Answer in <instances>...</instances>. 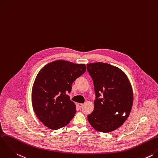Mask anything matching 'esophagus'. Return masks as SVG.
<instances>
[{"instance_id":"34e87169","label":"esophagus","mask_w":158,"mask_h":158,"mask_svg":"<svg viewBox=\"0 0 158 158\" xmlns=\"http://www.w3.org/2000/svg\"><path fill=\"white\" fill-rule=\"evenodd\" d=\"M83 104H81V103H78V106L80 108H81L83 106Z\"/></svg>"}]
</instances>
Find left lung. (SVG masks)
Returning a JSON list of instances; mask_svg holds the SVG:
<instances>
[{
	"label": "left lung",
	"instance_id": "obj_1",
	"mask_svg": "<svg viewBox=\"0 0 158 158\" xmlns=\"http://www.w3.org/2000/svg\"><path fill=\"white\" fill-rule=\"evenodd\" d=\"M86 65L96 94L94 110L88 115V120L99 132L113 131L131 113L133 104L131 83L123 70L109 64L95 62Z\"/></svg>",
	"mask_w": 158,
	"mask_h": 158
}]
</instances>
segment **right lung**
Segmentation results:
<instances>
[{
    "mask_svg": "<svg viewBox=\"0 0 158 158\" xmlns=\"http://www.w3.org/2000/svg\"><path fill=\"white\" fill-rule=\"evenodd\" d=\"M86 70L84 64L58 60L45 65L38 73L32 89V104L40 121L57 130L67 125L76 105L67 94L73 81Z\"/></svg>",
    "mask_w": 158,
    "mask_h": 158,
    "instance_id": "1",
    "label": "right lung"
}]
</instances>
